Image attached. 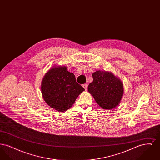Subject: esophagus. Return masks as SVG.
Returning a JSON list of instances; mask_svg holds the SVG:
<instances>
[{
	"instance_id": "1",
	"label": "esophagus",
	"mask_w": 160,
	"mask_h": 160,
	"mask_svg": "<svg viewBox=\"0 0 160 160\" xmlns=\"http://www.w3.org/2000/svg\"><path fill=\"white\" fill-rule=\"evenodd\" d=\"M83 87L84 88V89L86 91L87 89H88V84H84L83 85Z\"/></svg>"
}]
</instances>
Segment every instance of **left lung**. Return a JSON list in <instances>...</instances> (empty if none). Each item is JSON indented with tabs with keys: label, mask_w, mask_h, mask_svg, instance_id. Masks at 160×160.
I'll return each mask as SVG.
<instances>
[{
	"label": "left lung",
	"mask_w": 160,
	"mask_h": 160,
	"mask_svg": "<svg viewBox=\"0 0 160 160\" xmlns=\"http://www.w3.org/2000/svg\"><path fill=\"white\" fill-rule=\"evenodd\" d=\"M93 82L88 89L99 106L112 109L118 106L123 94V86L119 78L110 72L97 71L92 74Z\"/></svg>",
	"instance_id": "1"
}]
</instances>
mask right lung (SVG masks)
<instances>
[{"label":"right lung","instance_id":"right-lung-1","mask_svg":"<svg viewBox=\"0 0 160 160\" xmlns=\"http://www.w3.org/2000/svg\"><path fill=\"white\" fill-rule=\"evenodd\" d=\"M41 92L46 103L58 112H65L74 104L84 91L73 73L65 66L53 67L48 71L41 83Z\"/></svg>","mask_w":160,"mask_h":160}]
</instances>
